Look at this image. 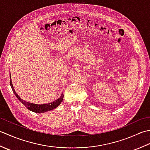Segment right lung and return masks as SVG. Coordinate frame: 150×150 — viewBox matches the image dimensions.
Returning <instances> with one entry per match:
<instances>
[{
	"label": "right lung",
	"instance_id": "right-lung-1",
	"mask_svg": "<svg viewBox=\"0 0 150 150\" xmlns=\"http://www.w3.org/2000/svg\"><path fill=\"white\" fill-rule=\"evenodd\" d=\"M9 82H10V85L11 87L12 88V90L13 91L14 94L15 95V96L17 97V98L18 99L20 100L21 103L23 104L25 106H26L28 110L33 111L35 113H44L46 112V111H50L52 110L55 109L57 106H59L60 104L62 103V101L63 100V97H64V95L62 94L61 96L60 97V98H59L58 99H57L56 100L52 102L51 103H48V104H35L33 103H27V102L23 100L22 99L19 97L18 95L16 93L13 86L12 82H11V75L9 76Z\"/></svg>",
	"mask_w": 150,
	"mask_h": 150
}]
</instances>
